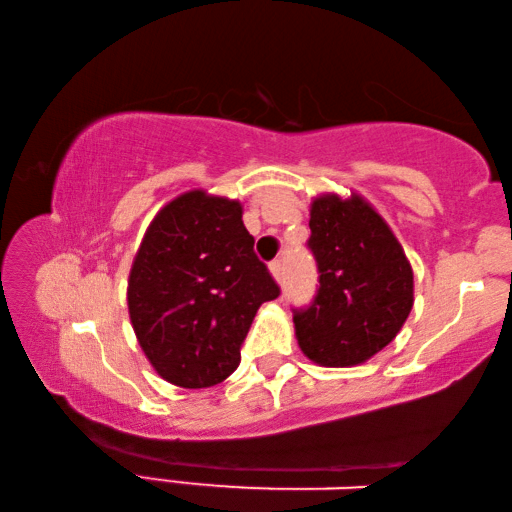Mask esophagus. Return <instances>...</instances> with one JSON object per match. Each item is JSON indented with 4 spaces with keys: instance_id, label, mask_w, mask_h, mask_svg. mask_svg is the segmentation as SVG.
<instances>
[{
    "instance_id": "obj_1",
    "label": "esophagus",
    "mask_w": 512,
    "mask_h": 512,
    "mask_svg": "<svg viewBox=\"0 0 512 512\" xmlns=\"http://www.w3.org/2000/svg\"><path fill=\"white\" fill-rule=\"evenodd\" d=\"M268 271H271V275L275 277L277 282L282 280V259H273L271 264H268Z\"/></svg>"
}]
</instances>
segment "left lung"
Segmentation results:
<instances>
[{"instance_id":"left-lung-1","label":"left lung","mask_w":512,"mask_h":512,"mask_svg":"<svg viewBox=\"0 0 512 512\" xmlns=\"http://www.w3.org/2000/svg\"><path fill=\"white\" fill-rule=\"evenodd\" d=\"M307 246L318 291L293 311L305 357L348 368L375 357L400 332L413 307V271L388 223L359 194H323L309 212Z\"/></svg>"}]
</instances>
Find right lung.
Returning <instances> with one entry per match:
<instances>
[{
    "label": "right lung",
    "instance_id": "add662e5",
    "mask_svg": "<svg viewBox=\"0 0 512 512\" xmlns=\"http://www.w3.org/2000/svg\"><path fill=\"white\" fill-rule=\"evenodd\" d=\"M241 214L239 201L192 189L155 214L137 248L128 314L169 384L207 388L230 377L257 309L280 296Z\"/></svg>",
    "mask_w": 512,
    "mask_h": 512
}]
</instances>
